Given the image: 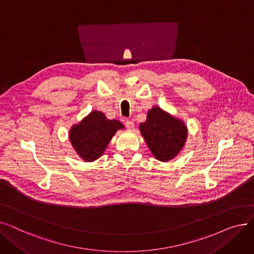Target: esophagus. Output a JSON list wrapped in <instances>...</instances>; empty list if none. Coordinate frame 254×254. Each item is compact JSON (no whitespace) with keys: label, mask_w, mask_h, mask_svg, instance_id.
I'll list each match as a JSON object with an SVG mask.
<instances>
[{"label":"esophagus","mask_w":254,"mask_h":254,"mask_svg":"<svg viewBox=\"0 0 254 254\" xmlns=\"http://www.w3.org/2000/svg\"><path fill=\"white\" fill-rule=\"evenodd\" d=\"M125 125H126L127 128H128V129H132V128H134V123H132L131 120H126Z\"/></svg>","instance_id":"esophagus-1"}]
</instances>
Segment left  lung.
<instances>
[{
  "mask_svg": "<svg viewBox=\"0 0 254 254\" xmlns=\"http://www.w3.org/2000/svg\"><path fill=\"white\" fill-rule=\"evenodd\" d=\"M140 130L152 154L162 162L175 157L188 137L185 125L158 107L148 111L146 122L140 125Z\"/></svg>",
  "mask_w": 254,
  "mask_h": 254,
  "instance_id": "left-lung-1",
  "label": "left lung"
}]
</instances>
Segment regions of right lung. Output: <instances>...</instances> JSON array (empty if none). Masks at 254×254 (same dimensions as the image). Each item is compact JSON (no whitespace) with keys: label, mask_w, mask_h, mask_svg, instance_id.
Returning <instances> with one entry per match:
<instances>
[{"label":"right lung","mask_w":254,"mask_h":254,"mask_svg":"<svg viewBox=\"0 0 254 254\" xmlns=\"http://www.w3.org/2000/svg\"><path fill=\"white\" fill-rule=\"evenodd\" d=\"M124 128L118 120H109L99 111H92L70 130V141L76 152L86 162L99 158L117 129Z\"/></svg>","instance_id":"right-lung-1"}]
</instances>
